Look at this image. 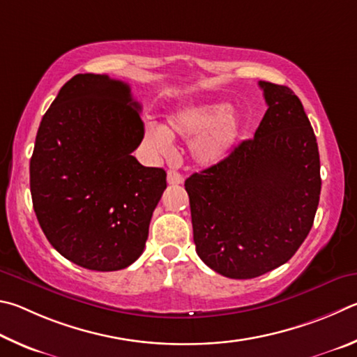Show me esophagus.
Returning <instances> with one entry per match:
<instances>
[{"label": "esophagus", "mask_w": 357, "mask_h": 357, "mask_svg": "<svg viewBox=\"0 0 357 357\" xmlns=\"http://www.w3.org/2000/svg\"><path fill=\"white\" fill-rule=\"evenodd\" d=\"M167 183L169 185H182L183 183V175L174 171V169H169L167 171Z\"/></svg>", "instance_id": "1"}]
</instances>
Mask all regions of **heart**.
Returning <instances> with one entry per match:
<instances>
[{
	"instance_id": "b5f03b06",
	"label": "heart",
	"mask_w": 357,
	"mask_h": 357,
	"mask_svg": "<svg viewBox=\"0 0 357 357\" xmlns=\"http://www.w3.org/2000/svg\"><path fill=\"white\" fill-rule=\"evenodd\" d=\"M243 130L238 112L224 102L186 105L169 114L166 125L147 123L144 141L156 155L171 152L174 137L191 139L190 152L199 165L211 166L226 160Z\"/></svg>"
}]
</instances>
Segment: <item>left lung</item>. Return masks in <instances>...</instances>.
Returning <instances> with one entry per match:
<instances>
[{
  "mask_svg": "<svg viewBox=\"0 0 357 357\" xmlns=\"http://www.w3.org/2000/svg\"><path fill=\"white\" fill-rule=\"evenodd\" d=\"M268 109L252 139L186 178L196 252L230 279L289 261L309 235L320 201V153L301 100L259 81Z\"/></svg>",
  "mask_w": 357,
  "mask_h": 357,
  "instance_id": "8db88e82",
  "label": "left lung"
}]
</instances>
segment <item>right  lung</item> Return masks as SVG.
Returning a JSON list of instances; mask_svg holds the SVG:
<instances>
[{
	"instance_id": "1",
	"label": "right lung",
	"mask_w": 357,
	"mask_h": 357,
	"mask_svg": "<svg viewBox=\"0 0 357 357\" xmlns=\"http://www.w3.org/2000/svg\"><path fill=\"white\" fill-rule=\"evenodd\" d=\"M141 105L108 75L79 73L43 114L29 162L37 221L75 265L117 271L139 257L166 172L131 152L144 137Z\"/></svg>"
}]
</instances>
